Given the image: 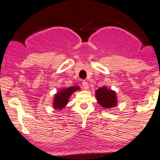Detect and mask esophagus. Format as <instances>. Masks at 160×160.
Listing matches in <instances>:
<instances>
[{"label":"esophagus","instance_id":"obj_1","mask_svg":"<svg viewBox=\"0 0 160 160\" xmlns=\"http://www.w3.org/2000/svg\"><path fill=\"white\" fill-rule=\"evenodd\" d=\"M82 86H83V89L88 88V82L86 80H83V82H82Z\"/></svg>","mask_w":160,"mask_h":160}]
</instances>
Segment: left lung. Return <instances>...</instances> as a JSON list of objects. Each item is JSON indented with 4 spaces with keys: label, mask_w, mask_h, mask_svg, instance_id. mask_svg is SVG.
Segmentation results:
<instances>
[{
    "label": "left lung",
    "mask_w": 160,
    "mask_h": 160,
    "mask_svg": "<svg viewBox=\"0 0 160 160\" xmlns=\"http://www.w3.org/2000/svg\"><path fill=\"white\" fill-rule=\"evenodd\" d=\"M95 94L98 102L104 108H112L117 104L115 92L111 90H107L106 87L98 89Z\"/></svg>",
    "instance_id": "1"
}]
</instances>
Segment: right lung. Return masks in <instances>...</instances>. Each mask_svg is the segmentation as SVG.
Wrapping results in <instances>:
<instances>
[{
  "label": "right lung",
  "mask_w": 160,
  "mask_h": 160,
  "mask_svg": "<svg viewBox=\"0 0 160 160\" xmlns=\"http://www.w3.org/2000/svg\"><path fill=\"white\" fill-rule=\"evenodd\" d=\"M80 88L77 87H71L68 88L63 89V90L60 91L57 95H55L54 97V102H53V107L55 109H62L66 106L68 103V98L71 96L72 94L76 91L79 90Z\"/></svg>",
  "instance_id": "1"
}]
</instances>
